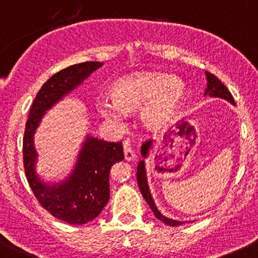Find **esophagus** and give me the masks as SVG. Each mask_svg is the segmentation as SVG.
<instances>
[{"instance_id":"34e87169","label":"esophagus","mask_w":258,"mask_h":258,"mask_svg":"<svg viewBox=\"0 0 258 258\" xmlns=\"http://www.w3.org/2000/svg\"><path fill=\"white\" fill-rule=\"evenodd\" d=\"M124 158H125V160H135L137 159V154H135V151L133 150V148L130 147L129 144H125L124 145Z\"/></svg>"}]
</instances>
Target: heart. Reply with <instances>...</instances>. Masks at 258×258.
I'll return each mask as SVG.
<instances>
[{"label": "heart", "instance_id": "1", "mask_svg": "<svg viewBox=\"0 0 258 258\" xmlns=\"http://www.w3.org/2000/svg\"><path fill=\"white\" fill-rule=\"evenodd\" d=\"M186 95L184 82L163 73L143 72L113 84L110 99L95 100L98 113L113 125H123L124 114L142 109V120L149 129H158L176 114Z\"/></svg>", "mask_w": 258, "mask_h": 258}]
</instances>
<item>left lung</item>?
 Instances as JSON below:
<instances>
[{
  "label": "left lung",
  "mask_w": 258,
  "mask_h": 258,
  "mask_svg": "<svg viewBox=\"0 0 258 258\" xmlns=\"http://www.w3.org/2000/svg\"><path fill=\"white\" fill-rule=\"evenodd\" d=\"M206 76V81H208V84H206V89L204 95L205 97H210V98H221V99L227 100L230 102L231 104H235V100H233L232 95L231 93L228 92V89L224 84L221 83L219 78L214 76V74L209 73V72H205ZM154 142L153 140H149V142L144 143L142 147V156L143 160L138 164V172H137V177H138V185H139L140 191H142V195L144 196L145 201L148 203V205L150 206L151 211H153L154 216L156 217L158 220L163 221L164 224L170 225V226H179V225L184 224V221H179V220H172L170 217H166L165 215L161 214L159 211L158 206L155 205V201H154L153 195L150 192V188H149V182H148V176H147V166H145V160L149 156V153L153 149Z\"/></svg>",
  "instance_id": "8db88e82"
}]
</instances>
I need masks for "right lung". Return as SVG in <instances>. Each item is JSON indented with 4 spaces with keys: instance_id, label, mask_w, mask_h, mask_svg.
<instances>
[{
    "instance_id": "1",
    "label": "right lung",
    "mask_w": 258,
    "mask_h": 258,
    "mask_svg": "<svg viewBox=\"0 0 258 258\" xmlns=\"http://www.w3.org/2000/svg\"><path fill=\"white\" fill-rule=\"evenodd\" d=\"M102 66V62L79 63L50 77L37 93L26 123L23 164L28 184L37 200L52 216L71 225L92 221L108 204L109 172L114 164L124 159L123 145L121 142H104L87 134L72 171L60 181L49 182L36 170L38 153L34 147V134L47 110L78 88Z\"/></svg>"
}]
</instances>
